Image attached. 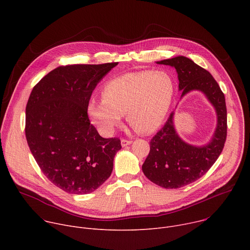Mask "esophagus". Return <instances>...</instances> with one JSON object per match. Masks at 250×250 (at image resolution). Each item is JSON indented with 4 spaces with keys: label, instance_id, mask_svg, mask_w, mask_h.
Listing matches in <instances>:
<instances>
[{
    "label": "esophagus",
    "instance_id": "esophagus-1",
    "mask_svg": "<svg viewBox=\"0 0 250 250\" xmlns=\"http://www.w3.org/2000/svg\"><path fill=\"white\" fill-rule=\"evenodd\" d=\"M121 144H122L123 147H125V146L131 145V141L130 140H126V139H122L121 140Z\"/></svg>",
    "mask_w": 250,
    "mask_h": 250
}]
</instances>
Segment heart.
I'll return each mask as SVG.
<instances>
[{
    "label": "heart",
    "instance_id": "heart-1",
    "mask_svg": "<svg viewBox=\"0 0 250 250\" xmlns=\"http://www.w3.org/2000/svg\"><path fill=\"white\" fill-rule=\"evenodd\" d=\"M171 77L163 71H139L106 82L103 99H91L87 112L92 123L111 134L126 113L127 122L140 133H151L164 123L174 98Z\"/></svg>",
    "mask_w": 250,
    "mask_h": 250
}]
</instances>
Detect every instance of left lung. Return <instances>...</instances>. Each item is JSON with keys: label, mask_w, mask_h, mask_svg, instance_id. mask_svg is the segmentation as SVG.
Instances as JSON below:
<instances>
[{"label": "left lung", "mask_w": 250, "mask_h": 250, "mask_svg": "<svg viewBox=\"0 0 250 250\" xmlns=\"http://www.w3.org/2000/svg\"><path fill=\"white\" fill-rule=\"evenodd\" d=\"M156 63L176 69L181 99L190 92L199 91L213 106L217 116L215 131L203 146L190 145L178 134L174 125L175 112L151 139L150 151L142 164V171L154 184L165 189H177L205 175L222 153L228 127L226 99L209 72L188 57L176 56Z\"/></svg>", "instance_id": "8db88e82"}]
</instances>
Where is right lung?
I'll use <instances>...</instances> for the list:
<instances>
[{"instance_id": "1", "label": "right lung", "mask_w": 250, "mask_h": 250, "mask_svg": "<svg viewBox=\"0 0 250 250\" xmlns=\"http://www.w3.org/2000/svg\"><path fill=\"white\" fill-rule=\"evenodd\" d=\"M118 65L60 66L32 89L25 109L30 152L47 179L70 194L97 190L111 176L122 148L90 124L87 106L96 86Z\"/></svg>"}]
</instances>
